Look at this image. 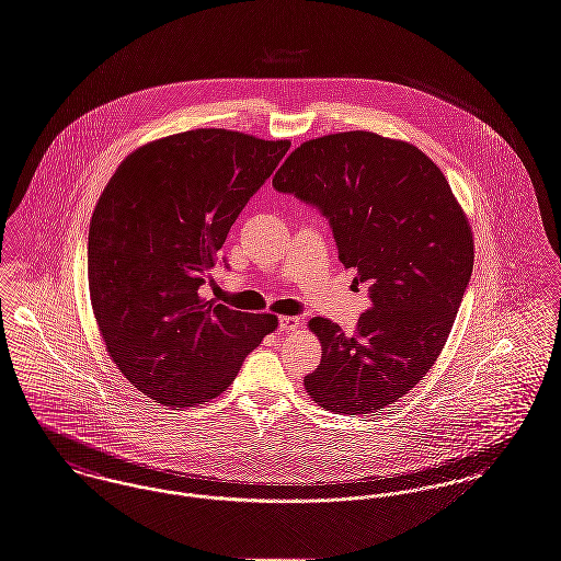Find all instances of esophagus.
I'll return each instance as SVG.
<instances>
[{
    "mask_svg": "<svg viewBox=\"0 0 561 561\" xmlns=\"http://www.w3.org/2000/svg\"><path fill=\"white\" fill-rule=\"evenodd\" d=\"M300 325H302V319H300V317H289V314H285V317H280V321H278L280 332H296Z\"/></svg>",
    "mask_w": 561,
    "mask_h": 561,
    "instance_id": "esophagus-1",
    "label": "esophagus"
}]
</instances>
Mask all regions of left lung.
I'll return each mask as SVG.
<instances>
[{
    "label": "left lung",
    "mask_w": 561,
    "mask_h": 561,
    "mask_svg": "<svg viewBox=\"0 0 561 561\" xmlns=\"http://www.w3.org/2000/svg\"><path fill=\"white\" fill-rule=\"evenodd\" d=\"M330 220L339 259L370 283V308L347 336L308 321L321 364L308 397L336 413H375L428 373L473 270V233L446 175L415 146L350 130L305 141L272 180Z\"/></svg>",
    "instance_id": "1"
}]
</instances>
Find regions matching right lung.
Wrapping results in <instances>:
<instances>
[{
	"label": "right lung",
	"mask_w": 561,
	"mask_h": 561,
	"mask_svg": "<svg viewBox=\"0 0 561 561\" xmlns=\"http://www.w3.org/2000/svg\"><path fill=\"white\" fill-rule=\"evenodd\" d=\"M291 141L197 128L128 153L94 207L92 310L119 373L162 408L220 397L278 328L272 312L205 300L214 256Z\"/></svg>",
	"instance_id": "right-lung-1"
}]
</instances>
